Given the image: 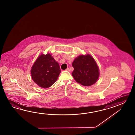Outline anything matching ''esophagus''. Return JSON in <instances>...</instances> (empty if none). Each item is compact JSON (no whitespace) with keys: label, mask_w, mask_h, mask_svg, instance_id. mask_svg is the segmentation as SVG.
Wrapping results in <instances>:
<instances>
[{"label":"esophagus","mask_w":135,"mask_h":135,"mask_svg":"<svg viewBox=\"0 0 135 135\" xmlns=\"http://www.w3.org/2000/svg\"><path fill=\"white\" fill-rule=\"evenodd\" d=\"M66 70L68 71H70V70H69V68H67V69H66Z\"/></svg>","instance_id":"obj_1"}]
</instances>
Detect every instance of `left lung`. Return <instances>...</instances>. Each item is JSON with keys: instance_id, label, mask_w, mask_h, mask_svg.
Returning <instances> with one entry per match:
<instances>
[{"instance_id": "left-lung-1", "label": "left lung", "mask_w": 135, "mask_h": 135, "mask_svg": "<svg viewBox=\"0 0 135 135\" xmlns=\"http://www.w3.org/2000/svg\"><path fill=\"white\" fill-rule=\"evenodd\" d=\"M72 66L74 70L72 75L78 83L85 86L95 83L99 76V69L91 55H80L75 58Z\"/></svg>"}]
</instances>
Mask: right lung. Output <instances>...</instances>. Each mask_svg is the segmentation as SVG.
I'll return each instance as SVG.
<instances>
[{
    "label": "right lung",
    "instance_id": "right-lung-1",
    "mask_svg": "<svg viewBox=\"0 0 135 135\" xmlns=\"http://www.w3.org/2000/svg\"><path fill=\"white\" fill-rule=\"evenodd\" d=\"M61 72L59 64L50 54L37 58L31 69L32 80L39 87L48 88L57 80Z\"/></svg>",
    "mask_w": 135,
    "mask_h": 135
}]
</instances>
